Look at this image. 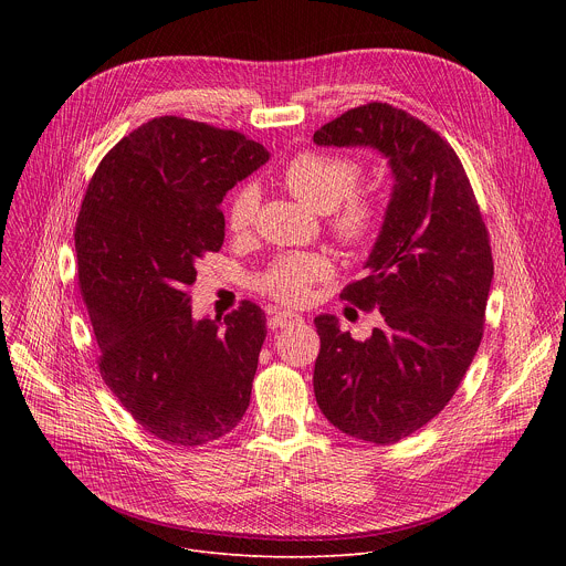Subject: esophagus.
<instances>
[{
    "label": "esophagus",
    "instance_id": "esophagus-1",
    "mask_svg": "<svg viewBox=\"0 0 566 566\" xmlns=\"http://www.w3.org/2000/svg\"><path fill=\"white\" fill-rule=\"evenodd\" d=\"M297 322H302V315L291 313V311H277V313H273V315H271V319H269V327H271L273 332H277V329H284V327L297 325Z\"/></svg>",
    "mask_w": 566,
    "mask_h": 566
}]
</instances>
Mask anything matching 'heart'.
Returning <instances> with one entry per match:
<instances>
[{
	"mask_svg": "<svg viewBox=\"0 0 566 566\" xmlns=\"http://www.w3.org/2000/svg\"><path fill=\"white\" fill-rule=\"evenodd\" d=\"M363 168L356 158L336 151H300L284 166L280 181L302 203L317 212H329V232L343 249L356 251L376 239L385 219L380 195L356 188ZM258 190L239 188L226 210L223 223L232 234H247L258 214ZM334 275V264L325 253L295 251L275 258L258 277V286L269 297L284 304H304L313 286Z\"/></svg>",
	"mask_w": 566,
	"mask_h": 566,
	"instance_id": "1",
	"label": "heart"
}]
</instances>
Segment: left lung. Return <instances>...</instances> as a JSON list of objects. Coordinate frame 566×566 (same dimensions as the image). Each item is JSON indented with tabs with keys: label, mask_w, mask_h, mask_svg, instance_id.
<instances>
[{
	"label": "left lung",
	"mask_w": 566,
	"mask_h": 566,
	"mask_svg": "<svg viewBox=\"0 0 566 566\" xmlns=\"http://www.w3.org/2000/svg\"><path fill=\"white\" fill-rule=\"evenodd\" d=\"M317 145H369L389 158L394 192L382 230L340 300L378 308L369 340L317 315L315 400L340 432L389 446L432 421L459 389L483 338L493 282L489 228L457 151L430 125L367 103L322 125Z\"/></svg>",
	"instance_id": "8db88e82"
}]
</instances>
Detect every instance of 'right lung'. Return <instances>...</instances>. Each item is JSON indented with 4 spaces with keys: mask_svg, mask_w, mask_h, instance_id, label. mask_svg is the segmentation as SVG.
Listing matches in <instances>:
<instances>
[{
    "mask_svg": "<svg viewBox=\"0 0 566 566\" xmlns=\"http://www.w3.org/2000/svg\"><path fill=\"white\" fill-rule=\"evenodd\" d=\"M269 160L234 129L160 116L101 160L75 221L77 286L105 385L132 419L170 446L228 434L251 402L264 311L244 300L195 319L197 262L223 244V195Z\"/></svg>",
    "mask_w": 566,
    "mask_h": 566,
    "instance_id": "right-lung-1",
    "label": "right lung"
}]
</instances>
